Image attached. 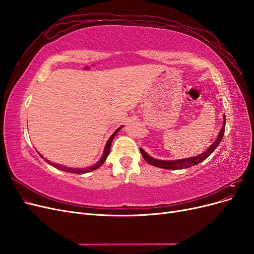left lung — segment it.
Listing matches in <instances>:
<instances>
[{"label": "left lung", "mask_w": 254, "mask_h": 254, "mask_svg": "<svg viewBox=\"0 0 254 254\" xmlns=\"http://www.w3.org/2000/svg\"><path fill=\"white\" fill-rule=\"evenodd\" d=\"M225 127H226V117L224 115V123H222V127L220 129V131L218 133L217 139L214 141L212 145H210V147L207 148L205 151H203L201 155L196 156V157H191V158H187V159H178V160H171V161H165V160H159L150 157L147 152H146L143 148H140L142 156L146 162L160 168H165V170H183V168H189L190 166H194L198 163L202 162L203 160H205L207 157H209L211 153L216 149L217 146L222 140V136H224L225 133Z\"/></svg>", "instance_id": "obj_1"}]
</instances>
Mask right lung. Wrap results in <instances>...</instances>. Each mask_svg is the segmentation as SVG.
Returning a JSON list of instances; mask_svg holds the SVG:
<instances>
[{
	"mask_svg": "<svg viewBox=\"0 0 254 254\" xmlns=\"http://www.w3.org/2000/svg\"><path fill=\"white\" fill-rule=\"evenodd\" d=\"M122 127H123V126L119 127L117 130H115V131L112 133V135L109 137V140L107 141V143H106V146H105V149H104V153H103L102 158L99 159L98 162H97L96 164H94V165L90 166V167H86V168H74V167H67V166H64V165H61V164L53 163V162H51L50 160L45 159V158H44V157L41 155V153H39V155H40V157H41L42 159H45V161H47V162H48L50 165H52V166H54V167L58 168V170H60V171H64V172H66V173H73V174H84V173L93 172V171L97 170V168H98L99 166L103 165V164H104V162H105V161H106V159H107V157L109 156L110 148H111V143H112V141H113V139H114V136L117 135V133L120 131V129H121Z\"/></svg>",
	"mask_w": 254,
	"mask_h": 254,
	"instance_id": "right-lung-1",
	"label": "right lung"
}]
</instances>
